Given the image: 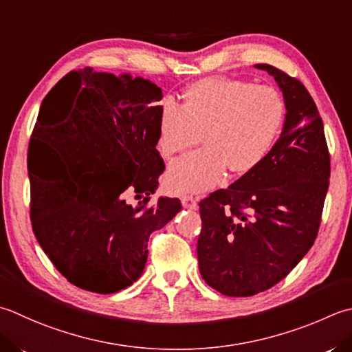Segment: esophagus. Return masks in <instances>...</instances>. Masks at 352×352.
<instances>
[{
    "label": "esophagus",
    "instance_id": "1",
    "mask_svg": "<svg viewBox=\"0 0 352 352\" xmlns=\"http://www.w3.org/2000/svg\"><path fill=\"white\" fill-rule=\"evenodd\" d=\"M182 204L186 209H197V199L192 195H183L182 197Z\"/></svg>",
    "mask_w": 352,
    "mask_h": 352
}]
</instances>
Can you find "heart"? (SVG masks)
<instances>
[{"label": "heart", "instance_id": "1", "mask_svg": "<svg viewBox=\"0 0 352 352\" xmlns=\"http://www.w3.org/2000/svg\"><path fill=\"white\" fill-rule=\"evenodd\" d=\"M285 108L276 89L232 78L195 82L182 107L164 100L158 149L166 160L194 148L203 149L172 164L166 188L174 194L209 189L224 172L244 175L270 153L284 123Z\"/></svg>", "mask_w": 352, "mask_h": 352}]
</instances>
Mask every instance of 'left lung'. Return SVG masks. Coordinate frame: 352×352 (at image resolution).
Returning a JSON list of instances; mask_svg holds the SVG:
<instances>
[{"mask_svg":"<svg viewBox=\"0 0 352 352\" xmlns=\"http://www.w3.org/2000/svg\"><path fill=\"white\" fill-rule=\"evenodd\" d=\"M256 68L284 93V129L256 168L199 201V273L236 298L276 285L311 249L331 172L322 117L305 85L273 65Z\"/></svg>","mask_w":352,"mask_h":352,"instance_id":"1","label":"left lung"}]
</instances>
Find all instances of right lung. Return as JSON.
Listing matches in <instances>:
<instances>
[{"mask_svg":"<svg viewBox=\"0 0 352 352\" xmlns=\"http://www.w3.org/2000/svg\"><path fill=\"white\" fill-rule=\"evenodd\" d=\"M160 99L153 82L85 67L41 103L27 154L32 229L82 290L111 294L139 279L149 235L182 210L178 198L149 203L164 170L155 148ZM129 193L144 198L137 208Z\"/></svg>","mask_w":352,"mask_h":352,"instance_id":"right-lung-1","label":"right lung"}]
</instances>
